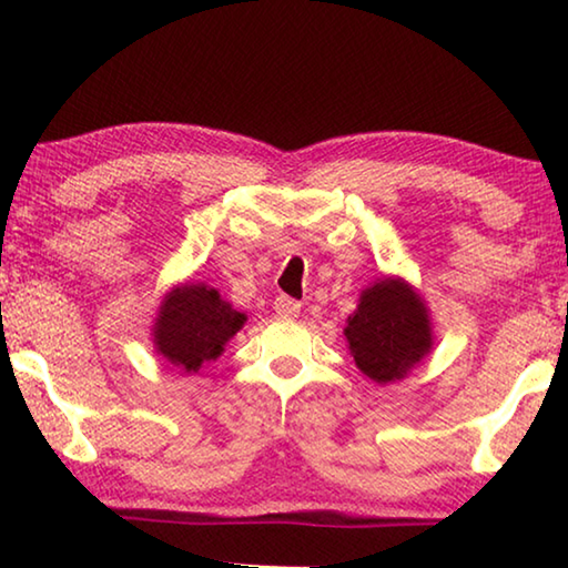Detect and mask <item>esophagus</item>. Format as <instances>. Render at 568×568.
Listing matches in <instances>:
<instances>
[{
  "instance_id": "obj_1",
  "label": "esophagus",
  "mask_w": 568,
  "mask_h": 568,
  "mask_svg": "<svg viewBox=\"0 0 568 568\" xmlns=\"http://www.w3.org/2000/svg\"><path fill=\"white\" fill-rule=\"evenodd\" d=\"M275 313L281 315V318H295V315L301 313V303L293 301V297H287V295H277L275 297Z\"/></svg>"
}]
</instances>
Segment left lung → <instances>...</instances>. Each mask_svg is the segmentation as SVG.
Listing matches in <instances>:
<instances>
[{
	"label": "left lung",
	"mask_w": 568,
	"mask_h": 568,
	"mask_svg": "<svg viewBox=\"0 0 568 568\" xmlns=\"http://www.w3.org/2000/svg\"><path fill=\"white\" fill-rule=\"evenodd\" d=\"M355 365L376 383L406 376L430 351V325L420 297L400 281L365 291L345 328Z\"/></svg>",
	"instance_id": "left-lung-1"
}]
</instances>
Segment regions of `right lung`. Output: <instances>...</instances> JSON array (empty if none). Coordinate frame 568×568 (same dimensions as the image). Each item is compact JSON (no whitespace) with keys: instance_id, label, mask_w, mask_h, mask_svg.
<instances>
[{"instance_id":"right-lung-1","label":"right lung","mask_w":568,"mask_h":568,"mask_svg":"<svg viewBox=\"0 0 568 568\" xmlns=\"http://www.w3.org/2000/svg\"><path fill=\"white\" fill-rule=\"evenodd\" d=\"M245 315L233 311L207 285L178 287L162 303L155 325L158 351L182 371H197L223 353V345L243 328Z\"/></svg>"}]
</instances>
